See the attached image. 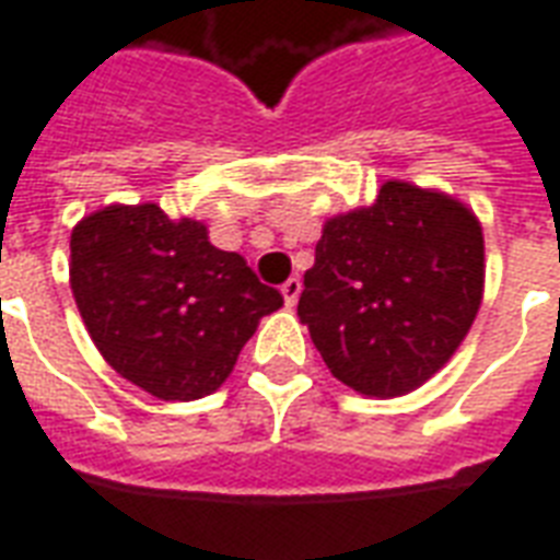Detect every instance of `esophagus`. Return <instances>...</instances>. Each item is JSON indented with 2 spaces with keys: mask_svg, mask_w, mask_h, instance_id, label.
Listing matches in <instances>:
<instances>
[{
  "mask_svg": "<svg viewBox=\"0 0 560 560\" xmlns=\"http://www.w3.org/2000/svg\"><path fill=\"white\" fill-rule=\"evenodd\" d=\"M300 291H303V281L296 279V276H291V279L281 284V296H284V303L288 305H296V300H300Z\"/></svg>",
  "mask_w": 560,
  "mask_h": 560,
  "instance_id": "34e87169",
  "label": "esophagus"
}]
</instances>
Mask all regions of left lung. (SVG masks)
Returning <instances> with one entry per match:
<instances>
[{"mask_svg":"<svg viewBox=\"0 0 560 560\" xmlns=\"http://www.w3.org/2000/svg\"><path fill=\"white\" fill-rule=\"evenodd\" d=\"M482 228L417 185H381L372 207L324 224L296 315L324 363L363 396H405L468 336L482 300Z\"/></svg>","mask_w":560,"mask_h":560,"instance_id":"left-lung-1","label":"left lung"}]
</instances>
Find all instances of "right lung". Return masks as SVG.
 <instances>
[{
  "instance_id": "add662e5",
  "label": "right lung",
  "mask_w": 560,
  "mask_h": 560,
  "mask_svg": "<svg viewBox=\"0 0 560 560\" xmlns=\"http://www.w3.org/2000/svg\"><path fill=\"white\" fill-rule=\"evenodd\" d=\"M71 291L95 348L164 401L203 399L228 381L257 320L284 305L243 255L159 203L104 207L71 231Z\"/></svg>"
}]
</instances>
